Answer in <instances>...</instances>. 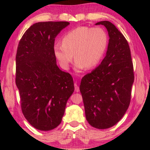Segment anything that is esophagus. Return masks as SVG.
Instances as JSON below:
<instances>
[{
	"label": "esophagus",
	"instance_id": "esophagus-1",
	"mask_svg": "<svg viewBox=\"0 0 150 150\" xmlns=\"http://www.w3.org/2000/svg\"><path fill=\"white\" fill-rule=\"evenodd\" d=\"M74 86H75V91L76 92H79V86L77 85V83L76 82L74 83Z\"/></svg>",
	"mask_w": 150,
	"mask_h": 150
}]
</instances>
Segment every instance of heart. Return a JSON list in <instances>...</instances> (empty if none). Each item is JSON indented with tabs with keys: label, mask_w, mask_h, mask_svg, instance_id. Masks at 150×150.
Wrapping results in <instances>:
<instances>
[{
	"label": "heart",
	"mask_w": 150,
	"mask_h": 150,
	"mask_svg": "<svg viewBox=\"0 0 150 150\" xmlns=\"http://www.w3.org/2000/svg\"><path fill=\"white\" fill-rule=\"evenodd\" d=\"M108 35L102 28L79 26L63 35L62 44L54 46L55 57L65 69L76 59L75 67L80 72L92 69L100 62L108 46Z\"/></svg>",
	"instance_id": "b5f03b06"
}]
</instances>
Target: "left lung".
Instances as JSON below:
<instances>
[{
	"instance_id": "left-lung-1",
	"label": "left lung",
	"mask_w": 150,
	"mask_h": 150,
	"mask_svg": "<svg viewBox=\"0 0 150 150\" xmlns=\"http://www.w3.org/2000/svg\"><path fill=\"white\" fill-rule=\"evenodd\" d=\"M95 24L107 30V51L100 64L82 78L80 91L88 124L106 129L120 121L130 105L133 63L128 43L115 25L109 21Z\"/></svg>"
}]
</instances>
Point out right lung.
I'll use <instances>...</instances> for the list:
<instances>
[{"instance_id": "obj_1", "label": "right lung", "mask_w": 150, "mask_h": 150, "mask_svg": "<svg viewBox=\"0 0 150 150\" xmlns=\"http://www.w3.org/2000/svg\"><path fill=\"white\" fill-rule=\"evenodd\" d=\"M68 25V22H38L26 30L18 46L16 84L22 111L39 130L59 125L75 89L71 75L58 67L54 52L55 37Z\"/></svg>"}]
</instances>
